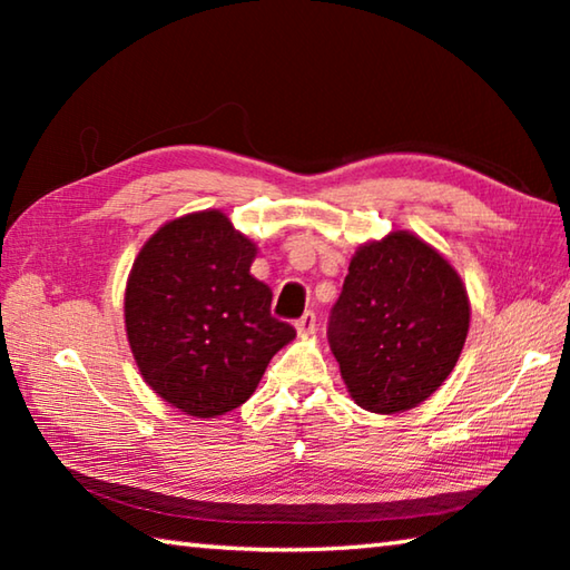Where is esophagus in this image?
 I'll return each mask as SVG.
<instances>
[{
    "label": "esophagus",
    "instance_id": "1",
    "mask_svg": "<svg viewBox=\"0 0 570 570\" xmlns=\"http://www.w3.org/2000/svg\"><path fill=\"white\" fill-rule=\"evenodd\" d=\"M314 330H316V316H314V312H306L302 320H296V332L302 334V336H308V334H314Z\"/></svg>",
    "mask_w": 570,
    "mask_h": 570
}]
</instances>
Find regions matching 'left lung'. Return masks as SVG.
Segmentation results:
<instances>
[{
	"instance_id": "8db88e82",
	"label": "left lung",
	"mask_w": 570,
	"mask_h": 570,
	"mask_svg": "<svg viewBox=\"0 0 570 570\" xmlns=\"http://www.w3.org/2000/svg\"><path fill=\"white\" fill-rule=\"evenodd\" d=\"M470 302L455 268L410 230L356 250L330 316V346L360 407H417L450 377Z\"/></svg>"
}]
</instances>
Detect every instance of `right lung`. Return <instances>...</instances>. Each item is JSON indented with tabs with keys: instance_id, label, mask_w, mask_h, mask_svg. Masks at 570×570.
I'll return each instance as SVG.
<instances>
[{
	"instance_id": "obj_1",
	"label": "right lung",
	"mask_w": 570,
	"mask_h": 570,
	"mask_svg": "<svg viewBox=\"0 0 570 570\" xmlns=\"http://www.w3.org/2000/svg\"><path fill=\"white\" fill-rule=\"evenodd\" d=\"M256 244L220 210L170 220L135 258L125 332L148 387L206 420L244 404L272 356L296 336L272 316V288L250 276Z\"/></svg>"
}]
</instances>
